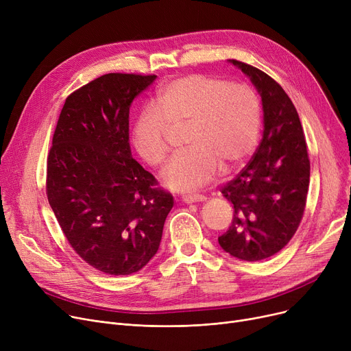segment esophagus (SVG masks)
I'll use <instances>...</instances> for the list:
<instances>
[{
    "label": "esophagus",
    "mask_w": 351,
    "mask_h": 351,
    "mask_svg": "<svg viewBox=\"0 0 351 351\" xmlns=\"http://www.w3.org/2000/svg\"><path fill=\"white\" fill-rule=\"evenodd\" d=\"M182 200L185 202V204H195V202L206 200V197L204 195H199V193H189V195H183Z\"/></svg>",
    "instance_id": "1"
}]
</instances>
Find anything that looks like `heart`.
I'll return each mask as SVG.
<instances>
[{"mask_svg":"<svg viewBox=\"0 0 351 351\" xmlns=\"http://www.w3.org/2000/svg\"><path fill=\"white\" fill-rule=\"evenodd\" d=\"M261 123V101L253 88L189 73L166 82L154 105L142 109L132 129V145L156 168L168 158L171 128L186 126L183 143L189 149L172 158L160 178L169 189L193 191L219 168L223 172L241 168L259 139Z\"/></svg>","mask_w":351,"mask_h":351,"instance_id":"b5f03b06","label":"heart"}]
</instances>
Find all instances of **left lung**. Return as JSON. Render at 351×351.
Masks as SVG:
<instances>
[{"instance_id":"1","label":"left lung","mask_w":351,"mask_h":351,"mask_svg":"<svg viewBox=\"0 0 351 351\" xmlns=\"http://www.w3.org/2000/svg\"><path fill=\"white\" fill-rule=\"evenodd\" d=\"M230 62L259 90L265 131L252 159L220 191L234 215L217 241L237 259L257 262L280 252L296 233L307 202L310 160L299 114L285 89L259 68Z\"/></svg>"}]
</instances>
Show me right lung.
<instances>
[{"mask_svg":"<svg viewBox=\"0 0 351 351\" xmlns=\"http://www.w3.org/2000/svg\"><path fill=\"white\" fill-rule=\"evenodd\" d=\"M155 78L112 72L73 90L47 158V196L61 230L106 274H132L152 259L173 206L129 147V106Z\"/></svg>","mask_w":351,"mask_h":351,"instance_id":"1","label":"right lung"}]
</instances>
